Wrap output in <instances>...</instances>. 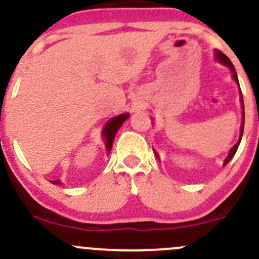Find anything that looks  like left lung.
<instances>
[{"label":"left lung","instance_id":"8db88e82","mask_svg":"<svg viewBox=\"0 0 259 259\" xmlns=\"http://www.w3.org/2000/svg\"><path fill=\"white\" fill-rule=\"evenodd\" d=\"M215 57H217V60H218V61L221 62V64L226 65V66H228L229 69L232 70V72H233V79L236 80V82L238 83V85H239V81H238V76H237L236 69H234V66H233V64H232V61H231V60H229L228 57H227L226 55L223 54V52L218 51V50H217V51H215ZM241 103H242V111H243V121H242V125H241V135H239V140H238V143H237V144L234 145L233 148L231 149V151H229L228 156H227V158H226V160H224V163H223L224 165H227V164H228L229 161H231V159L233 158V156H234V154H236L237 149H238L239 144H241V140H242V137H243V129H244V104H243V96H242V91H241ZM155 155L158 156V154L155 153ZM158 158H159V156H158Z\"/></svg>","mask_w":259,"mask_h":259}]
</instances>
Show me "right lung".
Masks as SVG:
<instances>
[{
  "label": "right lung",
  "instance_id": "right-lung-1",
  "mask_svg": "<svg viewBox=\"0 0 259 259\" xmlns=\"http://www.w3.org/2000/svg\"><path fill=\"white\" fill-rule=\"evenodd\" d=\"M127 117H129V114H121L113 117V119H110L106 122L105 127H104L103 130V137L104 139H105V145L106 149H108V153H110L111 148H113V143L117 130H119V127L121 126V124L127 119ZM51 183L52 184H60L59 180H52Z\"/></svg>",
  "mask_w": 259,
  "mask_h": 259
}]
</instances>
